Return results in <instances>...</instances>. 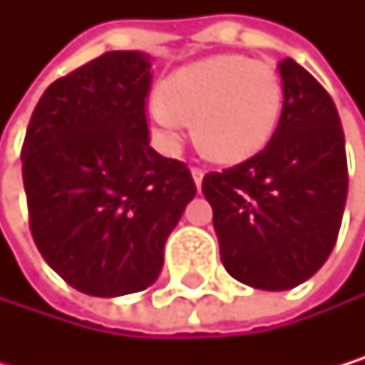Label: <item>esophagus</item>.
Returning <instances> with one entry per match:
<instances>
[{"label": "esophagus", "instance_id": "obj_1", "mask_svg": "<svg viewBox=\"0 0 365 365\" xmlns=\"http://www.w3.org/2000/svg\"><path fill=\"white\" fill-rule=\"evenodd\" d=\"M190 173H192V177H195V184H197V188H201V181H203L205 168H201V166H192V168H190Z\"/></svg>", "mask_w": 365, "mask_h": 365}]
</instances>
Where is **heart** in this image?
Instances as JSON below:
<instances>
[{
    "instance_id": "b5f03b06",
    "label": "heart",
    "mask_w": 365,
    "mask_h": 365,
    "mask_svg": "<svg viewBox=\"0 0 365 365\" xmlns=\"http://www.w3.org/2000/svg\"><path fill=\"white\" fill-rule=\"evenodd\" d=\"M282 83L269 63L241 54L210 56L173 72L148 103V118L175 148L195 118L199 146L219 162H243L267 146L282 113Z\"/></svg>"
}]
</instances>
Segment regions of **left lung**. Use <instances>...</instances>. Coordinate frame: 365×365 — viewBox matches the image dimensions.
<instances>
[{"label":"left lung","mask_w":365,"mask_h":365,"mask_svg":"<svg viewBox=\"0 0 365 365\" xmlns=\"http://www.w3.org/2000/svg\"><path fill=\"white\" fill-rule=\"evenodd\" d=\"M282 113L254 158L203 177L223 267L254 289L311 278L335 247L348 195L344 129L333 98L284 58Z\"/></svg>","instance_id":"1"}]
</instances>
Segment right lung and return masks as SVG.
<instances>
[{"instance_id":"1","label":"right lung","mask_w":365,"mask_h":365,"mask_svg":"<svg viewBox=\"0 0 365 365\" xmlns=\"http://www.w3.org/2000/svg\"><path fill=\"white\" fill-rule=\"evenodd\" d=\"M150 56L105 52L54 81L21 146L28 221L50 267L87 296L158 280L168 234L197 195L190 168L148 142Z\"/></svg>"}]
</instances>
